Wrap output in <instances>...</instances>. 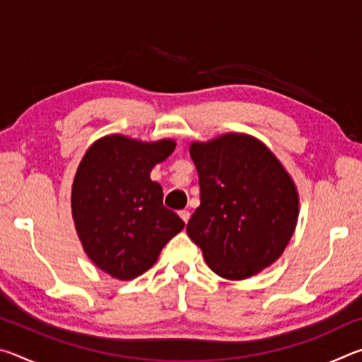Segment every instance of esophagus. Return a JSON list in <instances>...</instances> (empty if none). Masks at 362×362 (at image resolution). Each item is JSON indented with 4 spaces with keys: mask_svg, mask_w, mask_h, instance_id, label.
Returning a JSON list of instances; mask_svg holds the SVG:
<instances>
[{
    "mask_svg": "<svg viewBox=\"0 0 362 362\" xmlns=\"http://www.w3.org/2000/svg\"><path fill=\"white\" fill-rule=\"evenodd\" d=\"M179 216H180V218L183 220V222L188 223V220H189V211H180Z\"/></svg>",
    "mask_w": 362,
    "mask_h": 362,
    "instance_id": "1",
    "label": "esophagus"
}]
</instances>
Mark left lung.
<instances>
[{
  "instance_id": "left-lung-1",
  "label": "left lung",
  "mask_w": 362,
  "mask_h": 362,
  "mask_svg": "<svg viewBox=\"0 0 362 362\" xmlns=\"http://www.w3.org/2000/svg\"><path fill=\"white\" fill-rule=\"evenodd\" d=\"M201 204L187 233L214 273L254 276L276 262L296 231L298 192L276 155L249 134L189 144Z\"/></svg>"
}]
</instances>
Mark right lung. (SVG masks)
Masks as SVG:
<instances>
[{
  "label": "right lung",
  "mask_w": 362,
  "mask_h": 362,
  "mask_svg": "<svg viewBox=\"0 0 362 362\" xmlns=\"http://www.w3.org/2000/svg\"><path fill=\"white\" fill-rule=\"evenodd\" d=\"M175 150L121 134L89 146L71 185V216L86 255L112 278L129 281L155 265L163 247L185 222L163 204L151 169Z\"/></svg>",
  "instance_id": "add662e5"
}]
</instances>
